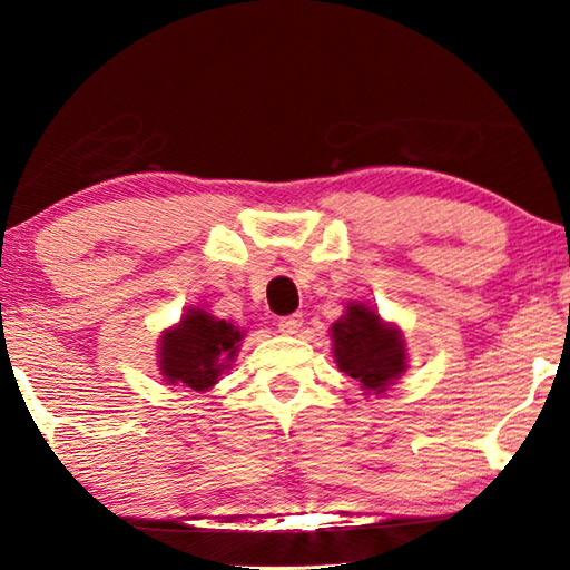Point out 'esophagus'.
Listing matches in <instances>:
<instances>
[{"mask_svg": "<svg viewBox=\"0 0 570 570\" xmlns=\"http://www.w3.org/2000/svg\"><path fill=\"white\" fill-rule=\"evenodd\" d=\"M302 322H304V316H302V314H288V316H282V320H278V332H284V334H296L298 330H302Z\"/></svg>", "mask_w": 570, "mask_h": 570, "instance_id": "esophagus-1", "label": "esophagus"}]
</instances>
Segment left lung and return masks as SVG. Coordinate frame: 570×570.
I'll return each instance as SVG.
<instances>
[{"instance_id":"8db88e82","label":"left lung","mask_w":570,"mask_h":570,"mask_svg":"<svg viewBox=\"0 0 570 570\" xmlns=\"http://www.w3.org/2000/svg\"><path fill=\"white\" fill-rule=\"evenodd\" d=\"M334 356L342 372L350 374L364 390L384 392L404 370V344L392 326L362 304L350 306L344 320L334 324Z\"/></svg>"}]
</instances>
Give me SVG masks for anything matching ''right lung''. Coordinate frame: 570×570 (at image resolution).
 Here are the masks:
<instances>
[{"mask_svg":"<svg viewBox=\"0 0 570 570\" xmlns=\"http://www.w3.org/2000/svg\"><path fill=\"white\" fill-rule=\"evenodd\" d=\"M240 332L226 320L190 308L176 330H168L160 346V370L168 382L190 390L216 384L220 370L238 352Z\"/></svg>","mask_w":570,"mask_h":570,"instance_id":"add662e5","label":"right lung"}]
</instances>
